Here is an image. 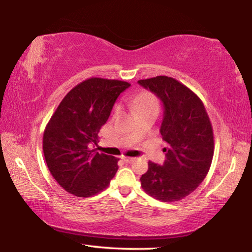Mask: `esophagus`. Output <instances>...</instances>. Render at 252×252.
Here are the masks:
<instances>
[{
    "mask_svg": "<svg viewBox=\"0 0 252 252\" xmlns=\"http://www.w3.org/2000/svg\"><path fill=\"white\" fill-rule=\"evenodd\" d=\"M122 159L125 160V162H126V163H131V162H133V161L135 160V158H131V157H123Z\"/></svg>",
    "mask_w": 252,
    "mask_h": 252,
    "instance_id": "esophagus-1",
    "label": "esophagus"
}]
</instances>
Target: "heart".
I'll return each mask as SVG.
<instances>
[{"label":"heart","instance_id":"heart-1","mask_svg":"<svg viewBox=\"0 0 252 252\" xmlns=\"http://www.w3.org/2000/svg\"><path fill=\"white\" fill-rule=\"evenodd\" d=\"M132 104L138 111L139 114L142 112H146L149 110H159V102H158L157 97L151 94H146L135 97L132 100Z\"/></svg>","mask_w":252,"mask_h":252}]
</instances>
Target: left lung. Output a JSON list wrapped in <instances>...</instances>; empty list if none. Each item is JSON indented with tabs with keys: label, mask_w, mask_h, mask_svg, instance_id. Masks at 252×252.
Instances as JSON below:
<instances>
[{
	"label": "left lung",
	"mask_w": 252,
	"mask_h": 252,
	"mask_svg": "<svg viewBox=\"0 0 252 252\" xmlns=\"http://www.w3.org/2000/svg\"><path fill=\"white\" fill-rule=\"evenodd\" d=\"M138 83L163 103L160 133L167 143L163 165L149 161L141 187L157 200L179 201L197 189L210 169L215 151L210 119L200 97L176 79L159 75Z\"/></svg>",
	"instance_id": "left-lung-1"
}]
</instances>
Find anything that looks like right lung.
<instances>
[{
    "instance_id": "add662e5",
    "label": "right lung",
    "mask_w": 252,
    "mask_h": 252,
    "mask_svg": "<svg viewBox=\"0 0 252 252\" xmlns=\"http://www.w3.org/2000/svg\"><path fill=\"white\" fill-rule=\"evenodd\" d=\"M120 80L90 78L63 97L45 126L43 153L52 177L63 189L89 198L109 187L118 171L116 157L91 150L114 102L130 87Z\"/></svg>"
}]
</instances>
